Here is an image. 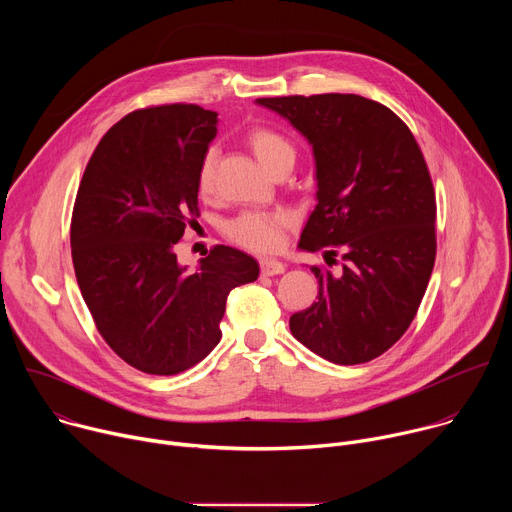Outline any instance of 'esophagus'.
<instances>
[{
    "instance_id": "34e87169",
    "label": "esophagus",
    "mask_w": 512,
    "mask_h": 512,
    "mask_svg": "<svg viewBox=\"0 0 512 512\" xmlns=\"http://www.w3.org/2000/svg\"><path fill=\"white\" fill-rule=\"evenodd\" d=\"M259 265H261L263 275H279L285 271V263H281L279 259H273V257H263L259 261Z\"/></svg>"
}]
</instances>
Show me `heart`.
I'll return each mask as SVG.
<instances>
[{
	"mask_svg": "<svg viewBox=\"0 0 512 512\" xmlns=\"http://www.w3.org/2000/svg\"><path fill=\"white\" fill-rule=\"evenodd\" d=\"M255 158L271 172L291 168L296 162V148L291 141L271 127H255L247 137ZM214 150L206 152L200 160L196 172V188L202 196L212 192L214 186ZM287 225V216L283 212H263L247 210L231 218L225 225V235L251 251H273L281 245L283 227Z\"/></svg>",
	"mask_w": 512,
	"mask_h": 512,
	"instance_id": "1",
	"label": "heart"
}]
</instances>
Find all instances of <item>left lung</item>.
Listing matches in <instances>:
<instances>
[{"mask_svg": "<svg viewBox=\"0 0 512 512\" xmlns=\"http://www.w3.org/2000/svg\"><path fill=\"white\" fill-rule=\"evenodd\" d=\"M294 125L316 160V208L300 249L324 251L342 273L312 267L318 302L289 318L304 346L334 364L369 362L413 322L435 261V192L409 127L360 95L257 99Z\"/></svg>", "mask_w": 512, "mask_h": 512, "instance_id": "8db88e82", "label": "left lung"}]
</instances>
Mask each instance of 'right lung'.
I'll list each match as a JSON object with an SVG mask.
<instances>
[{"label": "right lung", "mask_w": 512, "mask_h": 512, "mask_svg": "<svg viewBox=\"0 0 512 512\" xmlns=\"http://www.w3.org/2000/svg\"><path fill=\"white\" fill-rule=\"evenodd\" d=\"M198 105L137 109L99 141L70 223L72 265L105 342L133 369L178 375L221 340L231 289L259 263L216 245L186 273L176 243L198 212L196 172L216 135Z\"/></svg>", "instance_id": "right-lung-1"}]
</instances>
